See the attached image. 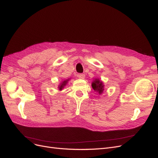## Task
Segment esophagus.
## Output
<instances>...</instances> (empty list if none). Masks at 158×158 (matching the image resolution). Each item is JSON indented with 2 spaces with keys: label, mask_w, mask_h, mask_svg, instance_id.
<instances>
[{
  "label": "esophagus",
  "mask_w": 158,
  "mask_h": 158,
  "mask_svg": "<svg viewBox=\"0 0 158 158\" xmlns=\"http://www.w3.org/2000/svg\"><path fill=\"white\" fill-rule=\"evenodd\" d=\"M78 77L80 79H84L85 78V74H78Z\"/></svg>",
  "instance_id": "esophagus-1"
}]
</instances>
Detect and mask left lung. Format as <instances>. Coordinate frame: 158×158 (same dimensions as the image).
<instances>
[{
	"label": "left lung",
	"mask_w": 158,
	"mask_h": 158,
	"mask_svg": "<svg viewBox=\"0 0 158 158\" xmlns=\"http://www.w3.org/2000/svg\"><path fill=\"white\" fill-rule=\"evenodd\" d=\"M92 88L96 91L99 93V94H102V92H103L104 90V85L103 84V82L102 81H100L99 79H96L95 78L92 84Z\"/></svg>",
	"instance_id": "obj_1"
}]
</instances>
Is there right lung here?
<instances>
[{"instance_id":"obj_1","label":"right lung","mask_w":158,"mask_h":158,"mask_svg":"<svg viewBox=\"0 0 158 158\" xmlns=\"http://www.w3.org/2000/svg\"><path fill=\"white\" fill-rule=\"evenodd\" d=\"M69 80V79H68V80H64L63 82H61V84L59 85V90H62V89H63V88L65 86V85H66V84H67V82H68V81Z\"/></svg>"}]
</instances>
